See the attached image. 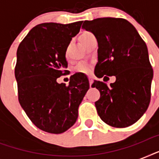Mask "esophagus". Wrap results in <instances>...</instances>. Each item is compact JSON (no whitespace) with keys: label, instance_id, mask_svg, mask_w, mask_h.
Here are the masks:
<instances>
[{"label":"esophagus","instance_id":"esophagus-1","mask_svg":"<svg viewBox=\"0 0 159 159\" xmlns=\"http://www.w3.org/2000/svg\"><path fill=\"white\" fill-rule=\"evenodd\" d=\"M88 78H89L90 85H92V83H93V79H94V77H92V76H89V77H88Z\"/></svg>","mask_w":159,"mask_h":159}]
</instances>
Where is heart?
Segmentation results:
<instances>
[{
  "label": "heart",
  "instance_id": "1",
  "mask_svg": "<svg viewBox=\"0 0 159 159\" xmlns=\"http://www.w3.org/2000/svg\"><path fill=\"white\" fill-rule=\"evenodd\" d=\"M92 34H91L90 32H85V33L82 34V35L80 36V41L81 43L83 42V41L89 36L92 35ZM75 71L77 72H83V73H87V72H90V67L86 63H80L75 67Z\"/></svg>",
  "mask_w": 159,
  "mask_h": 159
}]
</instances>
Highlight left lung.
Masks as SVG:
<instances>
[{"label": "left lung", "mask_w": 159, "mask_h": 159, "mask_svg": "<svg viewBox=\"0 0 159 159\" xmlns=\"http://www.w3.org/2000/svg\"><path fill=\"white\" fill-rule=\"evenodd\" d=\"M82 28L92 32L98 43L95 75L116 76L108 87L94 81L101 93L95 102L102 120L116 128L133 125L145 113L150 102L153 68L147 45L132 24L121 18L85 20Z\"/></svg>", "instance_id": "8db88e82"}]
</instances>
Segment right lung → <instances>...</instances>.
<instances>
[{
	"instance_id": "add662e5",
	"label": "right lung",
	"mask_w": 159,
	"mask_h": 159,
	"mask_svg": "<svg viewBox=\"0 0 159 159\" xmlns=\"http://www.w3.org/2000/svg\"><path fill=\"white\" fill-rule=\"evenodd\" d=\"M82 24L38 25L17 49L15 76L19 102L34 125L48 133H63L74 125L89 89L88 78L82 72L72 75L67 86L57 82L67 72L66 51Z\"/></svg>"
}]
</instances>
